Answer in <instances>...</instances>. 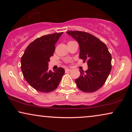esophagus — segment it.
Returning a JSON list of instances; mask_svg holds the SVG:
<instances>
[{
    "mask_svg": "<svg viewBox=\"0 0 132 132\" xmlns=\"http://www.w3.org/2000/svg\"><path fill=\"white\" fill-rule=\"evenodd\" d=\"M65 72H69V71H71V70L68 69V68H66V69L65 70Z\"/></svg>",
    "mask_w": 132,
    "mask_h": 132,
    "instance_id": "1",
    "label": "esophagus"
}]
</instances>
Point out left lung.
<instances>
[{
    "instance_id": "left-lung-1",
    "label": "left lung",
    "mask_w": 132,
    "mask_h": 132,
    "mask_svg": "<svg viewBox=\"0 0 132 132\" xmlns=\"http://www.w3.org/2000/svg\"><path fill=\"white\" fill-rule=\"evenodd\" d=\"M79 43V57L87 62L88 70L80 71L75 80L78 88L85 93H93L105 83L111 71L112 56L104 43L91 34L82 31L67 32Z\"/></svg>"
}]
</instances>
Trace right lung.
I'll use <instances>...</instances> for the list:
<instances>
[{"label":"right lung","instance_id":"obj_1","mask_svg":"<svg viewBox=\"0 0 132 132\" xmlns=\"http://www.w3.org/2000/svg\"><path fill=\"white\" fill-rule=\"evenodd\" d=\"M63 32L42 36L30 43L21 58V69L25 80L34 89L50 93L56 89L65 73L63 68L52 71L48 62L55 52L56 43Z\"/></svg>","mask_w":132,"mask_h":132}]
</instances>
